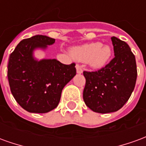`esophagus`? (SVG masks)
<instances>
[{
  "instance_id": "34e87169",
  "label": "esophagus",
  "mask_w": 146,
  "mask_h": 146,
  "mask_svg": "<svg viewBox=\"0 0 146 146\" xmlns=\"http://www.w3.org/2000/svg\"><path fill=\"white\" fill-rule=\"evenodd\" d=\"M76 73H83L82 67L80 66V65H76Z\"/></svg>"
}]
</instances>
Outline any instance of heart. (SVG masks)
<instances>
[{
    "label": "heart",
    "instance_id": "1",
    "mask_svg": "<svg viewBox=\"0 0 146 146\" xmlns=\"http://www.w3.org/2000/svg\"><path fill=\"white\" fill-rule=\"evenodd\" d=\"M73 58L80 62H86L94 69L105 66L112 55V49L109 45H102L99 42L76 46L71 49Z\"/></svg>",
    "mask_w": 146,
    "mask_h": 146
}]
</instances>
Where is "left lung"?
<instances>
[{
  "label": "left lung",
  "instance_id": "obj_1",
  "mask_svg": "<svg viewBox=\"0 0 146 146\" xmlns=\"http://www.w3.org/2000/svg\"><path fill=\"white\" fill-rule=\"evenodd\" d=\"M111 40L115 57L101 70L84 72V101L95 113H113L121 109L131 97L137 79L135 57L129 45L116 36Z\"/></svg>",
  "mask_w": 146,
  "mask_h": 146
}]
</instances>
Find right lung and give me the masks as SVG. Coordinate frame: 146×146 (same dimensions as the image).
<instances>
[{
  "mask_svg": "<svg viewBox=\"0 0 146 146\" xmlns=\"http://www.w3.org/2000/svg\"><path fill=\"white\" fill-rule=\"evenodd\" d=\"M54 41L49 36L36 35L19 42L10 54L8 79L11 94L30 113H45L55 109L63 88L76 75L75 63L34 58L36 49L45 50Z\"/></svg>",
  "mask_w": 146,
  "mask_h": 146,
  "instance_id": "1",
  "label": "right lung"
}]
</instances>
